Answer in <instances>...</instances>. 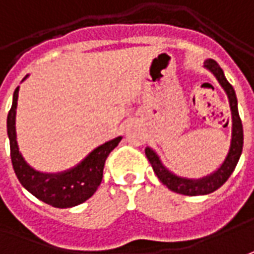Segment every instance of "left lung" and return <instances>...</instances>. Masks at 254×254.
I'll return each instance as SVG.
<instances>
[{
    "label": "left lung",
    "instance_id": "obj_1",
    "mask_svg": "<svg viewBox=\"0 0 254 254\" xmlns=\"http://www.w3.org/2000/svg\"><path fill=\"white\" fill-rule=\"evenodd\" d=\"M203 68H206L208 72H211L214 77L221 84V87L225 91L228 97L229 108H231V118H232V127H231V141H229V149L227 156L224 158L221 165L208 175L201 178H186L177 175L175 172L168 170L161 161L157 151L151 147H146V156L149 158L153 170L156 172L158 179L163 182L172 192H177L179 194L185 196H203L208 194L221 188L227 179L231 177V174L235 170L236 164L241 158L243 147V127L242 121L239 118L238 113V100L234 87L229 84L227 77L224 75V70L220 68V65L214 60H206L203 64Z\"/></svg>",
    "mask_w": 254,
    "mask_h": 254
}]
</instances>
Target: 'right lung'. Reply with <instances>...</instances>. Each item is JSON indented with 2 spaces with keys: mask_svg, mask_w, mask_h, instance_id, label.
<instances>
[{
  "mask_svg": "<svg viewBox=\"0 0 254 254\" xmlns=\"http://www.w3.org/2000/svg\"><path fill=\"white\" fill-rule=\"evenodd\" d=\"M27 77L29 75H26L23 80H26ZM18 97L19 86L13 91L12 107L6 118V132L11 146L12 165L19 182L34 197L57 208H69L86 201L96 193L101 184L105 160L108 154L118 146L122 136L100 144L98 147L91 150L80 163L68 170L60 172H41L34 170L32 165L27 164L22 153L19 151L16 140Z\"/></svg>",
  "mask_w": 254,
  "mask_h": 254,
  "instance_id": "add662e5",
  "label": "right lung"
}]
</instances>
